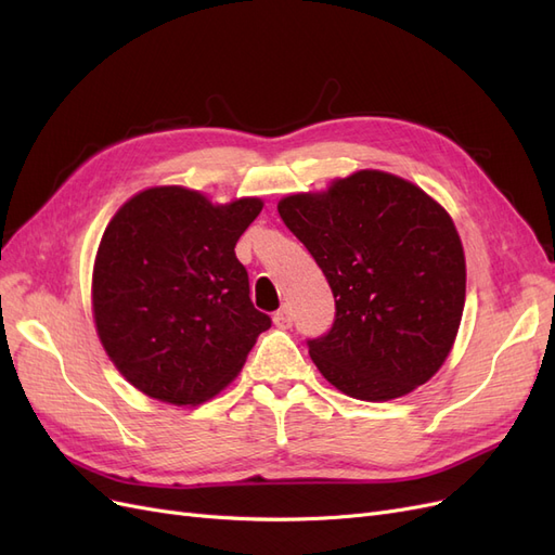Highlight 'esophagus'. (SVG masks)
Segmentation results:
<instances>
[{"mask_svg": "<svg viewBox=\"0 0 555 555\" xmlns=\"http://www.w3.org/2000/svg\"><path fill=\"white\" fill-rule=\"evenodd\" d=\"M273 322H275V326H278V328H289V326H292V322H294L292 310H289L287 306L280 308V310L273 314Z\"/></svg>", "mask_w": 555, "mask_h": 555, "instance_id": "obj_1", "label": "esophagus"}]
</instances>
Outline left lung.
Wrapping results in <instances>:
<instances>
[{"label":"left lung","instance_id":"1","mask_svg":"<svg viewBox=\"0 0 555 555\" xmlns=\"http://www.w3.org/2000/svg\"><path fill=\"white\" fill-rule=\"evenodd\" d=\"M278 212L331 284L333 326L308 347L335 389L379 402L440 371L463 317L465 257L438 201L357 171L322 194L284 196Z\"/></svg>","mask_w":555,"mask_h":555}]
</instances>
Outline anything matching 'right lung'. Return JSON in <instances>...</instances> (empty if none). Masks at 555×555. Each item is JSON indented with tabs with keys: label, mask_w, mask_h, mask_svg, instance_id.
Returning a JSON list of instances; mask_svg holds the SVG:
<instances>
[{
	"label": "right lung",
	"mask_w": 555,
	"mask_h": 555,
	"mask_svg": "<svg viewBox=\"0 0 555 555\" xmlns=\"http://www.w3.org/2000/svg\"><path fill=\"white\" fill-rule=\"evenodd\" d=\"M261 208L255 196L212 206L171 184L131 196L108 222L92 273L94 324L117 371L145 396L198 405L241 373L271 328L233 251Z\"/></svg>",
	"instance_id": "add662e5"
}]
</instances>
